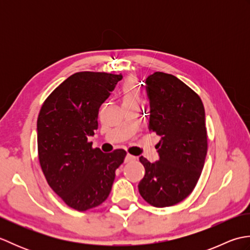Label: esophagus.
<instances>
[{
    "label": "esophagus",
    "instance_id": "34e87169",
    "mask_svg": "<svg viewBox=\"0 0 250 250\" xmlns=\"http://www.w3.org/2000/svg\"><path fill=\"white\" fill-rule=\"evenodd\" d=\"M134 160H136L135 156H132V155H130V153H126V156L125 157V162H131Z\"/></svg>",
    "mask_w": 250,
    "mask_h": 250
}]
</instances>
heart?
I'll use <instances>...</instances> for the list:
<instances>
[{
    "label": "heart",
    "mask_w": 250,
    "mask_h": 250,
    "mask_svg": "<svg viewBox=\"0 0 250 250\" xmlns=\"http://www.w3.org/2000/svg\"><path fill=\"white\" fill-rule=\"evenodd\" d=\"M122 94H124V102L125 104H132L136 103L140 99V92L136 89L135 84L133 83H126L124 88H122Z\"/></svg>",
    "instance_id": "obj_1"
}]
</instances>
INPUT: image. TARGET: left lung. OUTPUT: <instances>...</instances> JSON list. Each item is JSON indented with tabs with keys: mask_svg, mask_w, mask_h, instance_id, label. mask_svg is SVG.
Masks as SVG:
<instances>
[{
	"mask_svg": "<svg viewBox=\"0 0 250 250\" xmlns=\"http://www.w3.org/2000/svg\"><path fill=\"white\" fill-rule=\"evenodd\" d=\"M145 83L150 101L148 129L161 139L156 162L140 157L145 176L139 191L153 206H172L192 192L203 169L205 110L199 95L171 74L156 72Z\"/></svg>",
	"mask_w": 250,
	"mask_h": 250,
	"instance_id": "1",
	"label": "left lung"
}]
</instances>
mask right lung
I'll list each match as a JSON object with an SVG mask.
<instances>
[{
    "label": "right lung",
    "instance_id": "add662e5",
    "mask_svg": "<svg viewBox=\"0 0 250 250\" xmlns=\"http://www.w3.org/2000/svg\"><path fill=\"white\" fill-rule=\"evenodd\" d=\"M122 75L81 72L46 99L37 118L41 167L51 189L74 209L87 210L107 199L115 171L126 152L104 153L88 137L98 129L101 104Z\"/></svg>",
    "mask_w": 250,
    "mask_h": 250
}]
</instances>
